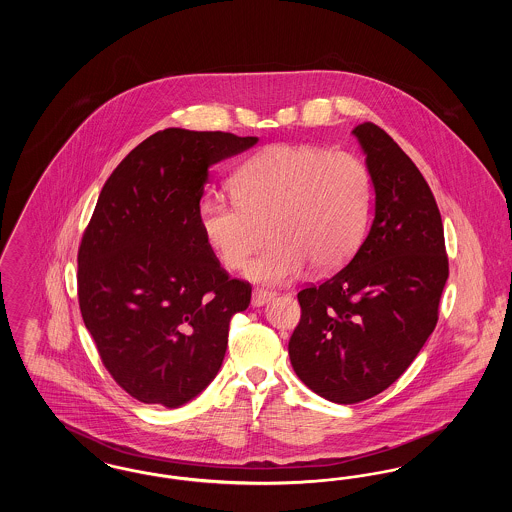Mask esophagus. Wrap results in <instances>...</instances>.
Instances as JSON below:
<instances>
[{
    "label": "esophagus",
    "instance_id": "esophagus-1",
    "mask_svg": "<svg viewBox=\"0 0 512 512\" xmlns=\"http://www.w3.org/2000/svg\"><path fill=\"white\" fill-rule=\"evenodd\" d=\"M274 295H276V292H272V290L257 288V290H253V295H251V305H253V307H261V305L268 303Z\"/></svg>",
    "mask_w": 512,
    "mask_h": 512
}]
</instances>
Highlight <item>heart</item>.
Returning a JSON list of instances; mask_svg holds the SVG:
<instances>
[{
  "mask_svg": "<svg viewBox=\"0 0 512 512\" xmlns=\"http://www.w3.org/2000/svg\"><path fill=\"white\" fill-rule=\"evenodd\" d=\"M236 201L207 197L199 205L205 242L230 270L247 268L257 282L286 284L307 265L343 267L365 236L372 182L365 163L347 151L278 144L259 151L232 178Z\"/></svg>",
  "mask_w": 512,
  "mask_h": 512,
  "instance_id": "1",
  "label": "heart"
}]
</instances>
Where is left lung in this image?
I'll list each match as a JSON object with an SVG mask.
<instances>
[{
    "label": "left lung",
    "instance_id": "1",
    "mask_svg": "<svg viewBox=\"0 0 512 512\" xmlns=\"http://www.w3.org/2000/svg\"><path fill=\"white\" fill-rule=\"evenodd\" d=\"M374 186V220L355 257L332 278L297 293L290 338L299 380L320 397L370 399L409 368L438 324L449 276L434 194L409 155L380 126L353 128Z\"/></svg>",
    "mask_w": 512,
    "mask_h": 512
}]
</instances>
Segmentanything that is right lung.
I'll return each mask as SVG.
<instances>
[{
	"mask_svg": "<svg viewBox=\"0 0 512 512\" xmlns=\"http://www.w3.org/2000/svg\"><path fill=\"white\" fill-rule=\"evenodd\" d=\"M230 132L167 128L107 178L78 249V303L113 380L176 409L217 376L230 318L251 286L220 267L199 226L209 167L255 146Z\"/></svg>",
	"mask_w": 512,
	"mask_h": 512,
	"instance_id": "right-lung-1",
	"label": "right lung"
}]
</instances>
